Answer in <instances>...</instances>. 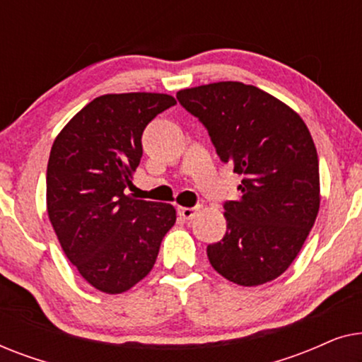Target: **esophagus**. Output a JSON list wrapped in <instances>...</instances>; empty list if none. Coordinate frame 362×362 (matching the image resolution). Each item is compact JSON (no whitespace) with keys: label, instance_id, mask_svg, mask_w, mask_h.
Segmentation results:
<instances>
[{"label":"esophagus","instance_id":"34e87169","mask_svg":"<svg viewBox=\"0 0 362 362\" xmlns=\"http://www.w3.org/2000/svg\"><path fill=\"white\" fill-rule=\"evenodd\" d=\"M197 212H199V207L194 206V207H177V214H180L182 219H192V217H196Z\"/></svg>","mask_w":362,"mask_h":362}]
</instances>
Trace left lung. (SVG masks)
Segmentation results:
<instances>
[{"mask_svg": "<svg viewBox=\"0 0 362 362\" xmlns=\"http://www.w3.org/2000/svg\"><path fill=\"white\" fill-rule=\"evenodd\" d=\"M244 176L224 202L227 230L207 245L217 274L242 286L275 280L303 247L320 209L318 155L298 113L254 86L216 82L176 93Z\"/></svg>", "mask_w": 362, "mask_h": 362, "instance_id": "obj_1", "label": "left lung"}]
</instances>
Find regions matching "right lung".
<instances>
[{
	"label": "right lung",
	"instance_id": "right-lung-1",
	"mask_svg": "<svg viewBox=\"0 0 362 362\" xmlns=\"http://www.w3.org/2000/svg\"><path fill=\"white\" fill-rule=\"evenodd\" d=\"M173 105L176 100L166 93L97 97L52 145L49 221L71 264L103 293H123L145 279L176 222L171 204L127 196L143 155V130Z\"/></svg>",
	"mask_w": 362,
	"mask_h": 362
}]
</instances>
